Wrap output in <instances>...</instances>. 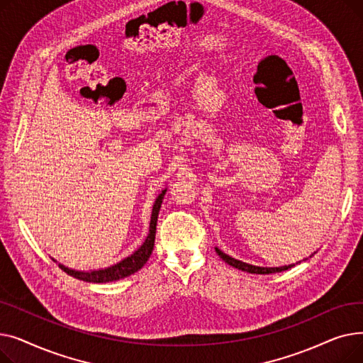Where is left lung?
I'll return each mask as SVG.
<instances>
[{"instance_id": "8db88e82", "label": "left lung", "mask_w": 363, "mask_h": 363, "mask_svg": "<svg viewBox=\"0 0 363 363\" xmlns=\"http://www.w3.org/2000/svg\"><path fill=\"white\" fill-rule=\"evenodd\" d=\"M216 253L219 255V257L222 260H225V263L231 264L233 268H237L240 271H244V272H249V274H260V275H266V274H277V272H282V271H287L290 268H293V266L296 264H285V266H278V268H263V266H255V264H250V263H245V262H241L238 259H234L231 256L225 255L222 250H219L218 247H215ZM300 263V262H298Z\"/></svg>"}]
</instances>
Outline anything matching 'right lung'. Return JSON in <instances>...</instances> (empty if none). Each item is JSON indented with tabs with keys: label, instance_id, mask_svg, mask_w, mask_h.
<instances>
[{
	"label": "right lung",
	"instance_id": "right-lung-1",
	"mask_svg": "<svg viewBox=\"0 0 363 363\" xmlns=\"http://www.w3.org/2000/svg\"><path fill=\"white\" fill-rule=\"evenodd\" d=\"M167 189L164 188L163 191L157 196L155 206H152V213H151V220H150V231L145 238V241L138 247V250L133 252L130 256L125 257L123 260L118 262L116 264H111L108 268L104 269H97V271H73L66 268L65 264H59V268L65 271L67 275L81 279L85 282H94V284H104V282H111V281H118L122 278H126L132 274L138 272L143 266L147 263L148 257L151 256L152 247H155V238H156V226H157V218H159V211L162 207L163 197L166 194Z\"/></svg>",
	"mask_w": 363,
	"mask_h": 363
}]
</instances>
